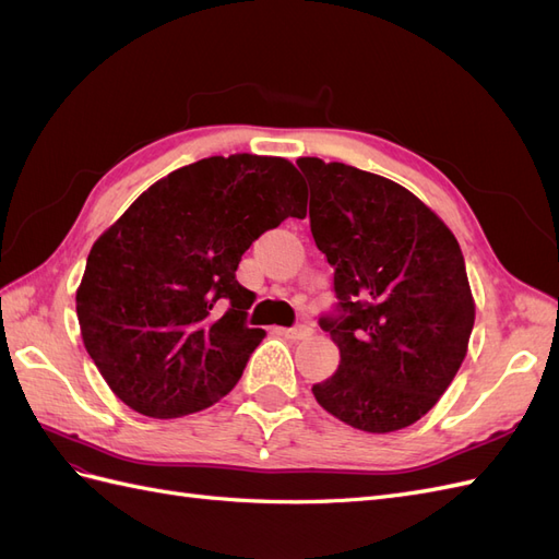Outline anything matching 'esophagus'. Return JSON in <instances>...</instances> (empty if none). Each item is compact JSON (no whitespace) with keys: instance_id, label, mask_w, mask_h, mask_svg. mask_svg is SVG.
<instances>
[{"instance_id":"34e87169","label":"esophagus","mask_w":559,"mask_h":559,"mask_svg":"<svg viewBox=\"0 0 559 559\" xmlns=\"http://www.w3.org/2000/svg\"><path fill=\"white\" fill-rule=\"evenodd\" d=\"M282 333H284L286 337H292V341H306V337H308L312 331H310V326H306V324H298V326H294V329H282Z\"/></svg>"}]
</instances>
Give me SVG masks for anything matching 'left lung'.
<instances>
[{"label":"left lung","mask_w":559,"mask_h":559,"mask_svg":"<svg viewBox=\"0 0 559 559\" xmlns=\"http://www.w3.org/2000/svg\"><path fill=\"white\" fill-rule=\"evenodd\" d=\"M310 230L333 265L337 312L321 317L341 349L317 403L368 433L411 427L460 370L476 319L460 242L396 181L345 163L298 158Z\"/></svg>","instance_id":"left-lung-1"}]
</instances>
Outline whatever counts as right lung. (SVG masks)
Returning a JSON list of instances; mask_svg holds the SVG:
<instances>
[{"instance_id": "right-lung-1", "label": "right lung", "mask_w": 559, "mask_h": 559, "mask_svg": "<svg viewBox=\"0 0 559 559\" xmlns=\"http://www.w3.org/2000/svg\"><path fill=\"white\" fill-rule=\"evenodd\" d=\"M302 193L289 160L212 156L148 186L99 235L76 317L91 359L132 411L191 415L238 384L265 331L247 326L253 294L235 270L259 235L306 216Z\"/></svg>"}]
</instances>
